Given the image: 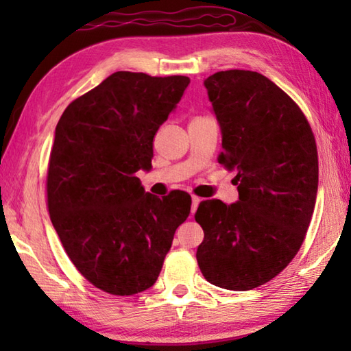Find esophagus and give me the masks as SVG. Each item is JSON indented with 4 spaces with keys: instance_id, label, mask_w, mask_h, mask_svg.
<instances>
[{
    "instance_id": "esophagus-1",
    "label": "esophagus",
    "mask_w": 351,
    "mask_h": 351,
    "mask_svg": "<svg viewBox=\"0 0 351 351\" xmlns=\"http://www.w3.org/2000/svg\"><path fill=\"white\" fill-rule=\"evenodd\" d=\"M199 203H201V198L197 197V195H193V197H192V215L195 212H197Z\"/></svg>"
}]
</instances>
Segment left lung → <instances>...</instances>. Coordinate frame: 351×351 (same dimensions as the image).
I'll return each instance as SVG.
<instances>
[{
  "instance_id": "left-lung-1",
  "label": "left lung",
  "mask_w": 351,
  "mask_h": 351,
  "mask_svg": "<svg viewBox=\"0 0 351 351\" xmlns=\"http://www.w3.org/2000/svg\"><path fill=\"white\" fill-rule=\"evenodd\" d=\"M204 85L223 134L218 161L237 170L239 201H201L197 260L207 282L247 291L280 274L305 240L319 182L316 139L304 111L268 77L229 69Z\"/></svg>"
}]
</instances>
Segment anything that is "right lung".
Returning a JSON list of instances; mask_svg holds the SVG:
<instances>
[{"label": "right lung", "mask_w": 351, "mask_h": 351, "mask_svg": "<svg viewBox=\"0 0 351 351\" xmlns=\"http://www.w3.org/2000/svg\"><path fill=\"white\" fill-rule=\"evenodd\" d=\"M190 83L186 75L117 71L73 100L56 128L47 210L64 252L94 287L133 295L156 282L192 198L147 193L153 139Z\"/></svg>", "instance_id": "1"}]
</instances>
